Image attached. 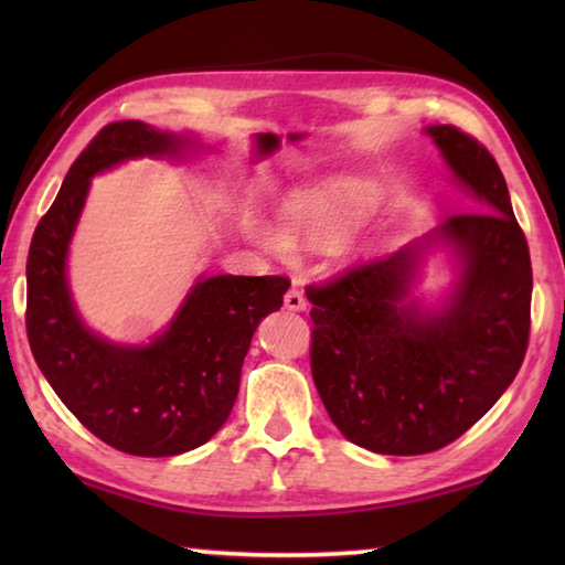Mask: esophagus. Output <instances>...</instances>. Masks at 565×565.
<instances>
[{"mask_svg": "<svg viewBox=\"0 0 565 565\" xmlns=\"http://www.w3.org/2000/svg\"><path fill=\"white\" fill-rule=\"evenodd\" d=\"M284 306H286V309H289V311H303V309H306V296H303V291L299 289V286H291V289L286 291Z\"/></svg>", "mask_w": 565, "mask_h": 565, "instance_id": "esophagus-1", "label": "esophagus"}]
</instances>
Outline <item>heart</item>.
Segmentation results:
<instances>
[{"label":"heart","instance_id":"b5f03b06","mask_svg":"<svg viewBox=\"0 0 565 565\" xmlns=\"http://www.w3.org/2000/svg\"><path fill=\"white\" fill-rule=\"evenodd\" d=\"M381 202V189L359 174H333L291 189L281 202V226L252 218L248 236L266 252L291 259L296 246L323 248L341 244L369 222Z\"/></svg>","mask_w":565,"mask_h":565}]
</instances>
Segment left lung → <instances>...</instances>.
Here are the masks:
<instances>
[{
  "label": "left lung",
  "mask_w": 565,
  "mask_h": 565,
  "mask_svg": "<svg viewBox=\"0 0 565 565\" xmlns=\"http://www.w3.org/2000/svg\"><path fill=\"white\" fill-rule=\"evenodd\" d=\"M424 134L476 214L306 289L323 406L351 444L386 456L456 441L511 386L529 347L531 256L501 169L456 127ZM434 253L447 256L452 281L424 300L415 291Z\"/></svg>",
  "instance_id": "obj_1"
}]
</instances>
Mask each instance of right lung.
Here are the masks:
<instances>
[{
	"label": "right lung",
	"instance_id": "obj_1",
	"mask_svg": "<svg viewBox=\"0 0 565 565\" xmlns=\"http://www.w3.org/2000/svg\"><path fill=\"white\" fill-rule=\"evenodd\" d=\"M206 151L214 147L194 131H161L145 121L104 127L72 164L26 259V333L36 366L94 436L131 456L186 454L224 426L254 331L281 309L291 286L284 276L199 274L147 343L111 341L82 319L70 248L92 179L124 161H184Z\"/></svg>",
	"mask_w": 565,
	"mask_h": 565
}]
</instances>
